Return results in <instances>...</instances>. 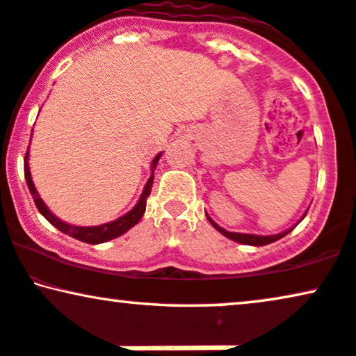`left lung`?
<instances>
[{
	"label": "left lung",
	"instance_id": "left-lung-1",
	"mask_svg": "<svg viewBox=\"0 0 356 356\" xmlns=\"http://www.w3.org/2000/svg\"><path fill=\"white\" fill-rule=\"evenodd\" d=\"M306 216V214H304ZM207 219H209V222L214 225V229H218L220 234L222 235H225V237L227 238H230V240H235V242H238V243H245V245H268V243H271V242H276V240H280L281 237H284V235H288L291 230L293 229H289V230H286V232H283V234H278V235H266V237H261V235H250V234H237V232H227V230H224L222 227H219L218 224L214 222V220H212L209 216H207Z\"/></svg>",
	"mask_w": 356,
	"mask_h": 356
}]
</instances>
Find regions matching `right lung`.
I'll return each mask as SVG.
<instances>
[{"label": "right lung", "instance_id": "obj_1", "mask_svg": "<svg viewBox=\"0 0 356 356\" xmlns=\"http://www.w3.org/2000/svg\"><path fill=\"white\" fill-rule=\"evenodd\" d=\"M160 155L161 154L156 155L154 161H152V177L149 178V181H147L144 191H142L140 200H138L136 207H134L132 211H129L126 216H122V218L113 220V222H108V224H103V225H96V227H76V225L65 224L63 220L55 218L52 212L47 209V206L44 204V201L40 200L39 195H37L34 183H32L29 165H27V159H29V150L26 152V156H24V177H26L27 188H29V191L32 195V200H34V202H35V207L39 209L40 214H42L44 218L54 225V227H57L60 232L70 235V237H73V238L81 240V242H85V243H93V245H95V243H103V242H108V240H113V238L119 237V235L127 232L129 229L134 227V225H136L138 220L142 219V216H144V212H145L147 197L150 196L152 183H154V170L156 168V163H159Z\"/></svg>", "mask_w": 356, "mask_h": 356}]
</instances>
